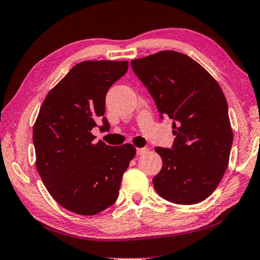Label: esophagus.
Wrapping results in <instances>:
<instances>
[{"label":"esophagus","mask_w":260,"mask_h":260,"mask_svg":"<svg viewBox=\"0 0 260 260\" xmlns=\"http://www.w3.org/2000/svg\"><path fill=\"white\" fill-rule=\"evenodd\" d=\"M148 150H149V149L147 148V147H143V148H137V155H144V154H146Z\"/></svg>","instance_id":"1"}]
</instances>
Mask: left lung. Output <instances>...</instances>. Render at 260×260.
<instances>
[{
  "label": "left lung",
  "instance_id": "1",
  "mask_svg": "<svg viewBox=\"0 0 260 260\" xmlns=\"http://www.w3.org/2000/svg\"><path fill=\"white\" fill-rule=\"evenodd\" d=\"M155 101L159 117L172 120L171 148L155 147L163 160L153 179L160 197L193 205L213 193L228 168L233 132L216 80L185 54L161 51L131 61Z\"/></svg>",
  "mask_w": 260,
  "mask_h": 260
}]
</instances>
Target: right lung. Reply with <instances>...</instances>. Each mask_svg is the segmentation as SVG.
<instances>
[{
	"label": "right lung",
	"mask_w": 260,
	"mask_h": 260,
	"mask_svg": "<svg viewBox=\"0 0 260 260\" xmlns=\"http://www.w3.org/2000/svg\"><path fill=\"white\" fill-rule=\"evenodd\" d=\"M128 61L78 63L48 92L34 125L36 168L57 204L79 215H95L112 206L122 175L136 155L131 144H95L91 129L101 117L110 123L105 97L128 71Z\"/></svg>",
	"instance_id": "obj_1"
}]
</instances>
